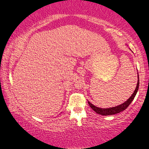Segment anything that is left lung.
Instances as JSON below:
<instances>
[{
    "mask_svg": "<svg viewBox=\"0 0 149 149\" xmlns=\"http://www.w3.org/2000/svg\"><path fill=\"white\" fill-rule=\"evenodd\" d=\"M138 74V73H137ZM139 75H138V81H137V86H136L135 89L133 92L132 96L128 99L125 102H123V104L118 105L117 107H112V108H99L95 107V105H93L91 104L89 101H88V104H89L90 107L92 108V109L95 111L96 113L97 114L102 115V116H108V115H113V114H118V113H120L121 112H122L124 110H125L129 105L132 103L133 101V100L134 99V98L135 97L136 94L138 91V89H139Z\"/></svg>",
    "mask_w": 149,
    "mask_h": 149,
    "instance_id": "left-lung-1",
    "label": "left lung"
}]
</instances>
